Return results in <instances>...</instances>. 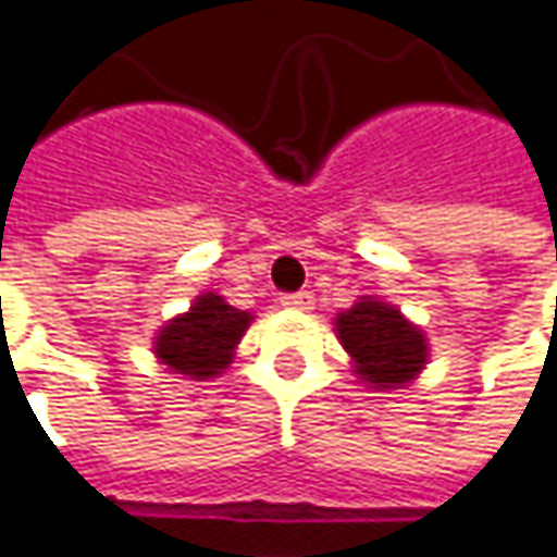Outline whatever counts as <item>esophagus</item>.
I'll return each mask as SVG.
<instances>
[{"instance_id": "1", "label": "esophagus", "mask_w": 557, "mask_h": 557, "mask_svg": "<svg viewBox=\"0 0 557 557\" xmlns=\"http://www.w3.org/2000/svg\"><path fill=\"white\" fill-rule=\"evenodd\" d=\"M286 309H296V311H309L314 306V296H311L309 289H299V293H289V296H283L280 299Z\"/></svg>"}]
</instances>
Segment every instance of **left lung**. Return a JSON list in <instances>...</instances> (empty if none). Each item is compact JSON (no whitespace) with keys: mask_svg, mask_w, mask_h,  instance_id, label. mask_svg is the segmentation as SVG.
Here are the masks:
<instances>
[{"mask_svg":"<svg viewBox=\"0 0 557 557\" xmlns=\"http://www.w3.org/2000/svg\"><path fill=\"white\" fill-rule=\"evenodd\" d=\"M352 375L372 391L407 387L429 366V337L381 296H359L334 318Z\"/></svg>","mask_w":557,"mask_h":557,"instance_id":"left-lung-1","label":"left lung"}]
</instances>
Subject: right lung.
Masks as SVG:
<instances>
[{"label":"right lung","mask_w":557,"mask_h":557,"mask_svg":"<svg viewBox=\"0 0 557 557\" xmlns=\"http://www.w3.org/2000/svg\"><path fill=\"white\" fill-rule=\"evenodd\" d=\"M251 321H255L251 311L236 309L223 296L208 289L195 296L188 311L170 318L157 331L153 356L173 375L188 381H211L230 369L236 346L246 337Z\"/></svg>","instance_id":"right-lung-1"}]
</instances>
